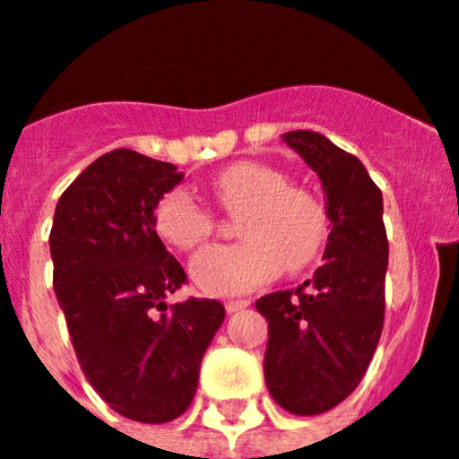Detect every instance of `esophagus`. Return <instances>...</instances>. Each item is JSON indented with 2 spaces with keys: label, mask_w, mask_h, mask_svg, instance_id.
Listing matches in <instances>:
<instances>
[{
  "label": "esophagus",
  "mask_w": 459,
  "mask_h": 459,
  "mask_svg": "<svg viewBox=\"0 0 459 459\" xmlns=\"http://www.w3.org/2000/svg\"><path fill=\"white\" fill-rule=\"evenodd\" d=\"M249 306H251V301H247V299H235V301H226L224 303V307H226V312H229V315L244 310V307H249Z\"/></svg>",
  "instance_id": "esophagus-1"
}]
</instances>
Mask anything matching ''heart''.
<instances>
[{"label": "heart", "mask_w": 459, "mask_h": 459, "mask_svg": "<svg viewBox=\"0 0 459 459\" xmlns=\"http://www.w3.org/2000/svg\"><path fill=\"white\" fill-rule=\"evenodd\" d=\"M217 201L242 212L238 244H215L195 255L192 281L210 297H233L272 281L281 267H310L331 239V215L316 192L292 186L278 167L235 162L212 181ZM153 230L178 251L196 249L212 230V212L186 187H174L153 208Z\"/></svg>", "instance_id": "b5f03b06"}]
</instances>
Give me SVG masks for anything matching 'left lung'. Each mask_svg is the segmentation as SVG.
Instances as JSON below:
<instances>
[{
  "label": "left lung",
  "instance_id": "obj_1",
  "mask_svg": "<svg viewBox=\"0 0 459 459\" xmlns=\"http://www.w3.org/2000/svg\"><path fill=\"white\" fill-rule=\"evenodd\" d=\"M282 143L316 171L331 239L310 281L255 307L269 324V394L282 410L312 417L340 405L367 374L383 333L389 244L383 195L353 153L315 131H290Z\"/></svg>",
  "mask_w": 459,
  "mask_h": 459
}]
</instances>
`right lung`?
<instances>
[{
  "label": "right lung",
  "mask_w": 459,
  "mask_h": 459,
  "mask_svg": "<svg viewBox=\"0 0 459 459\" xmlns=\"http://www.w3.org/2000/svg\"><path fill=\"white\" fill-rule=\"evenodd\" d=\"M183 174L115 149L63 192L49 235L54 290L94 392L122 417L165 423L190 408L201 359L224 321L215 299H165L187 281L153 230Z\"/></svg>",
  "instance_id": "right-lung-1"
}]
</instances>
